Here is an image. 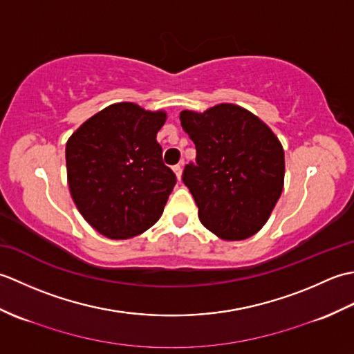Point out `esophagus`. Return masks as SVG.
<instances>
[{"label": "esophagus", "mask_w": 354, "mask_h": 354, "mask_svg": "<svg viewBox=\"0 0 354 354\" xmlns=\"http://www.w3.org/2000/svg\"><path fill=\"white\" fill-rule=\"evenodd\" d=\"M173 173H175L176 178H178V181H179V179H181V175H183V167H181V165H179V164L173 165Z\"/></svg>", "instance_id": "obj_1"}]
</instances>
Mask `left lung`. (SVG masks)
I'll use <instances>...</instances> for the list:
<instances>
[{"label": "left lung", "mask_w": 354, "mask_h": 354, "mask_svg": "<svg viewBox=\"0 0 354 354\" xmlns=\"http://www.w3.org/2000/svg\"><path fill=\"white\" fill-rule=\"evenodd\" d=\"M179 120L196 146V164L185 165L183 181L202 225L231 242L254 236L283 192L280 140L257 115L231 103L183 111Z\"/></svg>", "instance_id": "1"}]
</instances>
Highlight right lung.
I'll return each mask as SVG.
<instances>
[{"label": "right lung", "mask_w": 354, "mask_h": 354, "mask_svg": "<svg viewBox=\"0 0 354 354\" xmlns=\"http://www.w3.org/2000/svg\"><path fill=\"white\" fill-rule=\"evenodd\" d=\"M164 111L114 103L66 141V176L84 219L109 239H131L160 219L176 176L162 162L156 133Z\"/></svg>", "instance_id": "right-lung-1"}]
</instances>
